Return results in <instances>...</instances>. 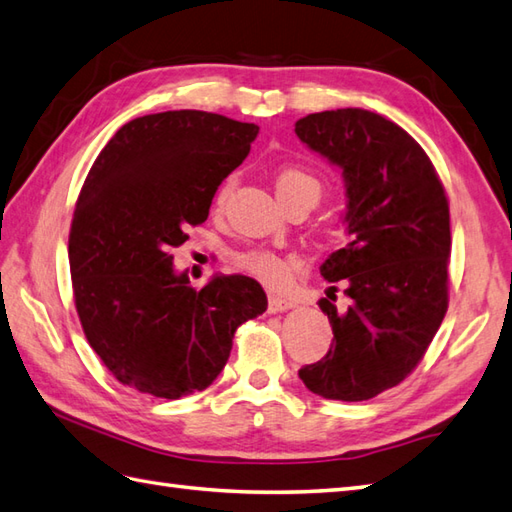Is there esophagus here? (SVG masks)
<instances>
[{
    "label": "esophagus",
    "instance_id": "1",
    "mask_svg": "<svg viewBox=\"0 0 512 512\" xmlns=\"http://www.w3.org/2000/svg\"><path fill=\"white\" fill-rule=\"evenodd\" d=\"M296 303L292 299H288V296H281V294H270L268 296V312H285V310H292Z\"/></svg>",
    "mask_w": 512,
    "mask_h": 512
}]
</instances>
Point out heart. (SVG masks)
<instances>
[{"instance_id": "1", "label": "heart", "mask_w": 512, "mask_h": 512, "mask_svg": "<svg viewBox=\"0 0 512 512\" xmlns=\"http://www.w3.org/2000/svg\"><path fill=\"white\" fill-rule=\"evenodd\" d=\"M235 176H229L224 181L216 194V207L222 209L227 205V200L231 198L233 189H235ZM320 192H323V185H320L318 176H314L312 172H307L303 168H283L277 174V196L285 198V196H294V194H307L312 196L316 202L320 198ZM237 268L248 272L257 279H261L268 285H283L288 283L294 264L290 259H285L272 251H264V248H253V251H246L240 257H237Z\"/></svg>"}]
</instances>
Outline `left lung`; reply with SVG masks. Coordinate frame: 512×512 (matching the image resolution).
Listing matches in <instances>:
<instances>
[{"mask_svg":"<svg viewBox=\"0 0 512 512\" xmlns=\"http://www.w3.org/2000/svg\"><path fill=\"white\" fill-rule=\"evenodd\" d=\"M294 133L338 165L349 244L320 266L329 283L318 305L334 340L299 377L314 395L366 401L403 382L421 362L447 312L449 202L425 150L384 115L336 109L301 117Z\"/></svg>","mask_w":512,"mask_h":512,"instance_id":"1","label":"left lung"}]
</instances>
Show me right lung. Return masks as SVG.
Masks as SVG:
<instances>
[{"label": "right lung", "instance_id": "1", "mask_svg": "<svg viewBox=\"0 0 512 512\" xmlns=\"http://www.w3.org/2000/svg\"><path fill=\"white\" fill-rule=\"evenodd\" d=\"M259 126L205 111H165L124 124L80 189L69 231L76 310L117 382L159 399L213 384L235 329L266 312L261 285L216 275L194 288L170 251L202 224L220 183Z\"/></svg>", "mask_w": 512, "mask_h": 512}]
</instances>
